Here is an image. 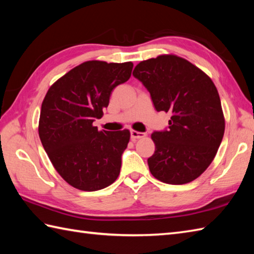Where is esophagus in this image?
Instances as JSON below:
<instances>
[{"mask_svg": "<svg viewBox=\"0 0 254 254\" xmlns=\"http://www.w3.org/2000/svg\"><path fill=\"white\" fill-rule=\"evenodd\" d=\"M144 136H145V133L137 132V131H134V130L131 131V139H132V141H136L137 138H142Z\"/></svg>", "mask_w": 254, "mask_h": 254, "instance_id": "34e87169", "label": "esophagus"}]
</instances>
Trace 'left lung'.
Returning a JSON list of instances; mask_svg holds the SVG:
<instances>
[{
    "instance_id": "1",
    "label": "left lung",
    "mask_w": 254,
    "mask_h": 254,
    "mask_svg": "<svg viewBox=\"0 0 254 254\" xmlns=\"http://www.w3.org/2000/svg\"><path fill=\"white\" fill-rule=\"evenodd\" d=\"M133 76L146 88L156 111L170 112L169 127L155 131V153L147 159L156 179L185 185L212 163L224 136L218 91L206 74L172 55L138 63Z\"/></svg>"
}]
</instances>
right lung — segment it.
Segmentation results:
<instances>
[{
    "mask_svg": "<svg viewBox=\"0 0 254 254\" xmlns=\"http://www.w3.org/2000/svg\"><path fill=\"white\" fill-rule=\"evenodd\" d=\"M132 62L87 61L53 84L41 105L39 137L51 163L68 185L97 191L117 180L130 131L93 126L112 90L131 77Z\"/></svg>",
    "mask_w": 254,
    "mask_h": 254,
    "instance_id": "obj_1",
    "label": "right lung"
}]
</instances>
